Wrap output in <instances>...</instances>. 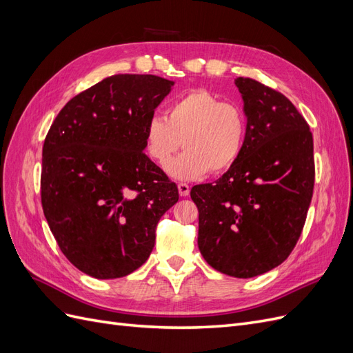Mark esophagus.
I'll return each mask as SVG.
<instances>
[{"instance_id":"34e87169","label":"esophagus","mask_w":353,"mask_h":353,"mask_svg":"<svg viewBox=\"0 0 353 353\" xmlns=\"http://www.w3.org/2000/svg\"><path fill=\"white\" fill-rule=\"evenodd\" d=\"M178 191H179V196L185 197V196L190 194V185L185 184V183H179L178 184Z\"/></svg>"}]
</instances>
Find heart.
<instances>
[{
  "mask_svg": "<svg viewBox=\"0 0 353 353\" xmlns=\"http://www.w3.org/2000/svg\"><path fill=\"white\" fill-rule=\"evenodd\" d=\"M248 114L239 103L209 90H191L168 105L166 116L153 114L144 130V147L165 168L181 145L186 152L168 167L176 179L225 172L237 163L248 141Z\"/></svg>",
  "mask_w": 353,
  "mask_h": 353,
  "instance_id": "1",
  "label": "heart"
}]
</instances>
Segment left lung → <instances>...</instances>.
I'll use <instances>...</instances> for the list:
<instances>
[{
	"label": "left lung",
	"instance_id": "left-lung-1",
	"mask_svg": "<svg viewBox=\"0 0 353 353\" xmlns=\"http://www.w3.org/2000/svg\"><path fill=\"white\" fill-rule=\"evenodd\" d=\"M249 131L244 152L216 183L191 188L199 249L216 271L237 279L283 263L301 237L311 205L314 138L285 95L237 78Z\"/></svg>",
	"mask_w": 353,
	"mask_h": 353
}]
</instances>
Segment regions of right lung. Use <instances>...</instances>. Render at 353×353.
<instances>
[{
  "instance_id": "1",
  "label": "right lung",
  "mask_w": 353,
  "mask_h": 353,
  "mask_svg": "<svg viewBox=\"0 0 353 353\" xmlns=\"http://www.w3.org/2000/svg\"><path fill=\"white\" fill-rule=\"evenodd\" d=\"M174 82L113 74L68 101L42 147L41 203L69 262L99 280L148 259L178 187L144 150V130Z\"/></svg>"
}]
</instances>
